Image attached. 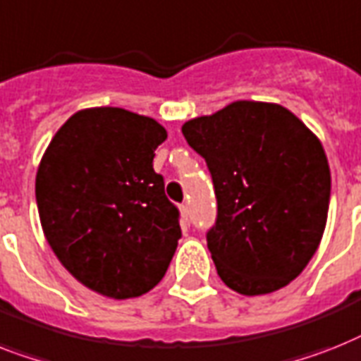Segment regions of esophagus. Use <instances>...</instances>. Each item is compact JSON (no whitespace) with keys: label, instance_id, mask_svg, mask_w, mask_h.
<instances>
[{"label":"esophagus","instance_id":"34e87169","mask_svg":"<svg viewBox=\"0 0 361 361\" xmlns=\"http://www.w3.org/2000/svg\"><path fill=\"white\" fill-rule=\"evenodd\" d=\"M180 211H181V215H183V219H185V221H189V206H187V204H181Z\"/></svg>","mask_w":361,"mask_h":361}]
</instances>
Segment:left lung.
I'll return each mask as SVG.
<instances>
[{
	"mask_svg": "<svg viewBox=\"0 0 361 361\" xmlns=\"http://www.w3.org/2000/svg\"><path fill=\"white\" fill-rule=\"evenodd\" d=\"M181 131L213 180L216 219L206 237L222 282L248 297L287 286L326 226L330 169L317 137L263 102H233Z\"/></svg>",
	"mask_w": 361,
	"mask_h": 361,
	"instance_id": "obj_1",
	"label": "left lung"
}]
</instances>
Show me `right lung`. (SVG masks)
Instances as JSON below:
<instances>
[{"mask_svg":"<svg viewBox=\"0 0 361 361\" xmlns=\"http://www.w3.org/2000/svg\"><path fill=\"white\" fill-rule=\"evenodd\" d=\"M166 131L118 107L70 116L37 172L38 215L64 269L111 298L140 297L165 276L181 237L180 211L154 171Z\"/></svg>","mask_w":361,"mask_h":361,"instance_id":"add662e5","label":"right lung"}]
</instances>
